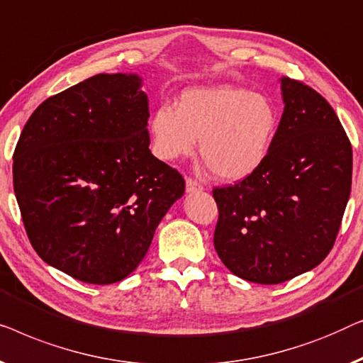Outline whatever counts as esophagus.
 <instances>
[{
	"mask_svg": "<svg viewBox=\"0 0 363 363\" xmlns=\"http://www.w3.org/2000/svg\"><path fill=\"white\" fill-rule=\"evenodd\" d=\"M202 186L201 184H199L197 181H194V179H191V177H187L186 179V191L189 192V194H194V192H199V191H202Z\"/></svg>",
	"mask_w": 363,
	"mask_h": 363,
	"instance_id": "esophagus-1",
	"label": "esophagus"
}]
</instances>
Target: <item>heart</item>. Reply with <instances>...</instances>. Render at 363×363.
Instances as JSON below:
<instances>
[{
	"label": "heart",
	"mask_w": 363,
	"mask_h": 363,
	"mask_svg": "<svg viewBox=\"0 0 363 363\" xmlns=\"http://www.w3.org/2000/svg\"><path fill=\"white\" fill-rule=\"evenodd\" d=\"M278 111L267 95L232 85L194 86L176 108L161 105L151 116L152 147L162 161L201 156L222 181H242L267 160Z\"/></svg>",
	"instance_id": "heart-1"
}]
</instances>
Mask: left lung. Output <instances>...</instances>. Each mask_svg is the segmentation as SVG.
<instances>
[{"label":"left lung","instance_id":"left-lung-1","mask_svg":"<svg viewBox=\"0 0 363 363\" xmlns=\"http://www.w3.org/2000/svg\"><path fill=\"white\" fill-rule=\"evenodd\" d=\"M279 82L284 111L267 160L213 189L217 255L258 284L288 281L328 257L352 186V146L333 106L298 80Z\"/></svg>","mask_w":363,"mask_h":363}]
</instances>
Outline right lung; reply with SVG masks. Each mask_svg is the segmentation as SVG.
<instances>
[{"mask_svg": "<svg viewBox=\"0 0 363 363\" xmlns=\"http://www.w3.org/2000/svg\"><path fill=\"white\" fill-rule=\"evenodd\" d=\"M138 74H99L43 101L13 156L14 194L29 242L79 281L135 272L182 176L151 155L150 104Z\"/></svg>", "mask_w": 363, "mask_h": 363, "instance_id": "obj_1", "label": "right lung"}]
</instances>
